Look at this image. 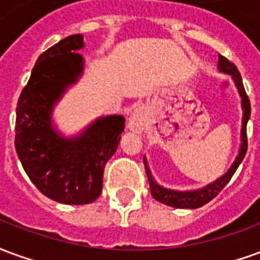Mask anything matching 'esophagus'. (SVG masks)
<instances>
[{
	"instance_id": "1",
	"label": "esophagus",
	"mask_w": 260,
	"mask_h": 260,
	"mask_svg": "<svg viewBox=\"0 0 260 260\" xmlns=\"http://www.w3.org/2000/svg\"><path fill=\"white\" fill-rule=\"evenodd\" d=\"M146 125V118H145V114L142 110H136L134 113L131 114L129 121H128V128L134 132H142L143 128Z\"/></svg>"
}]
</instances>
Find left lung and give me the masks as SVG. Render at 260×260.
<instances>
[{"mask_svg": "<svg viewBox=\"0 0 260 260\" xmlns=\"http://www.w3.org/2000/svg\"><path fill=\"white\" fill-rule=\"evenodd\" d=\"M218 71L223 72V74L231 75L233 79L235 82V86L238 89V93L241 96V104H242V110H244V115H242V128H241V147L238 156L235 157L234 163L231 164V167L227 170V173L223 174L220 178L207 184L203 188L195 189V191H173V189H167L160 186L154 181L152 177V173L149 170L147 166L146 157H143V163H145V169H146L147 180L150 184V192L152 196L160 203H164L167 206L177 207V209H198V207L206 205L207 202H210L213 198H216L218 195V192L223 189L224 186L227 185L230 180L233 178V175L238 169V166L241 161L244 160L246 154V149H248V138H246V124H248V119L251 117V103L249 99L246 96V91L242 85V78H241L240 71L235 67L231 61L223 57V55H218Z\"/></svg>", "mask_w": 260, "mask_h": 260, "instance_id": "1", "label": "left lung"}]
</instances>
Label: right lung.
Here are the masks:
<instances>
[{
    "label": "right lung",
    "mask_w": 260,
    "mask_h": 260,
    "mask_svg": "<svg viewBox=\"0 0 260 260\" xmlns=\"http://www.w3.org/2000/svg\"><path fill=\"white\" fill-rule=\"evenodd\" d=\"M83 36L72 35L39 57L16 106L15 149L43 195L64 205H86L102 193L104 167L118 147L122 115L96 119L80 135L64 138L51 122L54 104L83 72Z\"/></svg>",
    "instance_id": "1"
}]
</instances>
